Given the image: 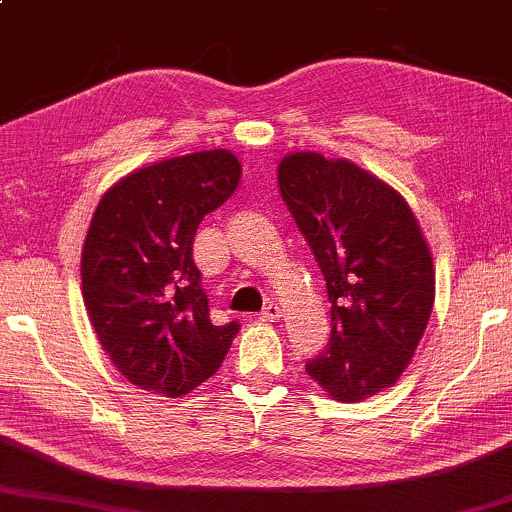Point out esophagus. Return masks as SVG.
Listing matches in <instances>:
<instances>
[{
    "label": "esophagus",
    "instance_id": "obj_1",
    "mask_svg": "<svg viewBox=\"0 0 512 512\" xmlns=\"http://www.w3.org/2000/svg\"><path fill=\"white\" fill-rule=\"evenodd\" d=\"M280 306L278 304H269L264 308L262 313H259V320H264V322H278L280 320Z\"/></svg>",
    "mask_w": 512,
    "mask_h": 512
}]
</instances>
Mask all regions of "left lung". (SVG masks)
<instances>
[{
    "mask_svg": "<svg viewBox=\"0 0 512 512\" xmlns=\"http://www.w3.org/2000/svg\"><path fill=\"white\" fill-rule=\"evenodd\" d=\"M278 187L331 304L329 343L306 373L331 399H369L397 383L427 329L436 294L427 241L406 199L348 160L290 153Z\"/></svg>",
    "mask_w": 512,
    "mask_h": 512,
    "instance_id": "8db88e82",
    "label": "left lung"
}]
</instances>
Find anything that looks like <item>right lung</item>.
Wrapping results in <instances>:
<instances>
[{"mask_svg": "<svg viewBox=\"0 0 512 512\" xmlns=\"http://www.w3.org/2000/svg\"><path fill=\"white\" fill-rule=\"evenodd\" d=\"M239 178L229 150L169 157L120 178L92 215L83 301L113 366L141 390L183 397L220 369L239 331L211 322L192 259L199 222Z\"/></svg>", "mask_w": 512, "mask_h": 512, "instance_id": "1", "label": "right lung"}]
</instances>
